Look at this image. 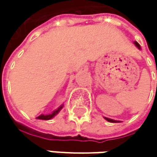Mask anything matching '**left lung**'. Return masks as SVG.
Segmentation results:
<instances>
[{
    "label": "left lung",
    "instance_id": "1",
    "mask_svg": "<svg viewBox=\"0 0 157 157\" xmlns=\"http://www.w3.org/2000/svg\"><path fill=\"white\" fill-rule=\"evenodd\" d=\"M134 44H135V45H136V47L138 48L139 50L141 49V47H140V45H139V44H138L137 42H135ZM105 119L106 121H108V122H110V123H119V122H120V121H116V120H113V119H111V118H107V117H105Z\"/></svg>",
    "mask_w": 157,
    "mask_h": 157
}]
</instances>
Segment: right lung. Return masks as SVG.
<instances>
[{
  "label": "right lung",
  "instance_id": "right-lung-1",
  "mask_svg": "<svg viewBox=\"0 0 157 157\" xmlns=\"http://www.w3.org/2000/svg\"><path fill=\"white\" fill-rule=\"evenodd\" d=\"M63 107V105H62L61 106H59L57 109L54 110L53 112H52V113H49V114H41V115H39V116L37 117V119H39V120H50V119L53 118V117L62 110Z\"/></svg>",
  "mask_w": 157,
  "mask_h": 157
}]
</instances>
